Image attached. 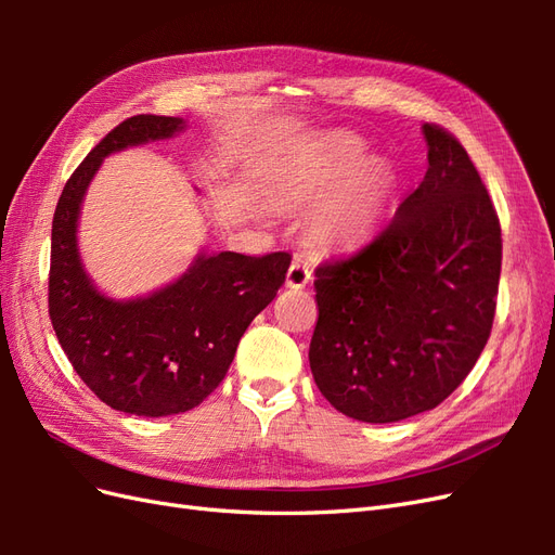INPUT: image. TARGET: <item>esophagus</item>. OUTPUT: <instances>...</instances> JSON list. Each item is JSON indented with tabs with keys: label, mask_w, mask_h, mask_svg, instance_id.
<instances>
[{
	"label": "esophagus",
	"mask_w": 555,
	"mask_h": 555,
	"mask_svg": "<svg viewBox=\"0 0 555 555\" xmlns=\"http://www.w3.org/2000/svg\"><path fill=\"white\" fill-rule=\"evenodd\" d=\"M310 280H312V271H310V268H308L306 263L294 261V263L289 266L287 282H284V284H287L289 289H304Z\"/></svg>",
	"instance_id": "1"
}]
</instances>
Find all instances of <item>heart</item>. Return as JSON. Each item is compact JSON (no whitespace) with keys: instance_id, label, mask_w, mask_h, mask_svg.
Here are the masks:
<instances>
[{"instance_id":"1","label":"heart","mask_w":555,"mask_h":555,"mask_svg":"<svg viewBox=\"0 0 555 555\" xmlns=\"http://www.w3.org/2000/svg\"><path fill=\"white\" fill-rule=\"evenodd\" d=\"M400 188L398 171L349 133H322L278 164V190L296 206H312L308 233L319 247H354L373 238Z\"/></svg>"}]
</instances>
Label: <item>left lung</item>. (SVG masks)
<instances>
[{"mask_svg":"<svg viewBox=\"0 0 555 555\" xmlns=\"http://www.w3.org/2000/svg\"><path fill=\"white\" fill-rule=\"evenodd\" d=\"M422 131V184L371 245L314 273V384L335 410L367 424L438 408L493 326L502 263L493 201L449 131Z\"/></svg>","mask_w":555,"mask_h":555,"instance_id":"obj_1","label":"left lung"}]
</instances>
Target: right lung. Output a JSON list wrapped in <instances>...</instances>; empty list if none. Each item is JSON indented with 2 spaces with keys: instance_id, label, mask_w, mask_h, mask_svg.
I'll return each mask as SVG.
<instances>
[{
  "instance_id": "1",
  "label": "right lung",
  "mask_w": 555,
  "mask_h": 555,
  "mask_svg": "<svg viewBox=\"0 0 555 555\" xmlns=\"http://www.w3.org/2000/svg\"><path fill=\"white\" fill-rule=\"evenodd\" d=\"M182 117L133 115L66 180L53 217L48 312L74 371L99 400L137 416H169L201 405L236 357L247 326L287 278L292 257H245L201 249L188 271L162 289L115 300L88 275L78 220L88 188L108 155L173 139Z\"/></svg>"
}]
</instances>
